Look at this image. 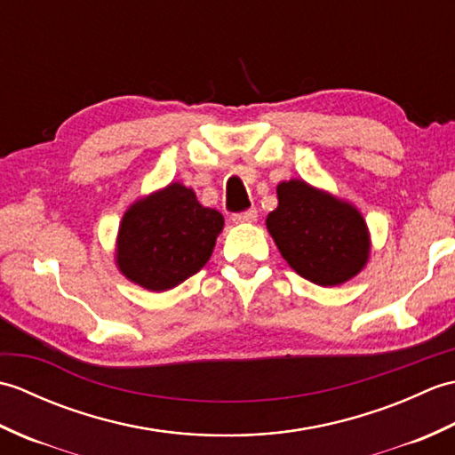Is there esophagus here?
I'll return each mask as SVG.
<instances>
[{"label":"esophagus","mask_w":455,"mask_h":455,"mask_svg":"<svg viewBox=\"0 0 455 455\" xmlns=\"http://www.w3.org/2000/svg\"><path fill=\"white\" fill-rule=\"evenodd\" d=\"M258 219V211L256 209H248V211H240L233 215V222H254Z\"/></svg>","instance_id":"1"}]
</instances>
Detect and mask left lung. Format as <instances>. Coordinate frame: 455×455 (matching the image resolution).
Here are the masks:
<instances>
[{
    "label": "left lung",
    "instance_id": "8db88e82",
    "mask_svg": "<svg viewBox=\"0 0 455 455\" xmlns=\"http://www.w3.org/2000/svg\"><path fill=\"white\" fill-rule=\"evenodd\" d=\"M279 205L267 230L295 272L323 287L340 285L365 266L370 235L352 205L301 180L277 186Z\"/></svg>",
    "mask_w": 455,
    "mask_h": 455
}]
</instances>
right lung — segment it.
Returning <instances> with one entry per match:
<instances>
[{
	"label": "right lung",
	"mask_w": 455,
	"mask_h": 455,
	"mask_svg": "<svg viewBox=\"0 0 455 455\" xmlns=\"http://www.w3.org/2000/svg\"><path fill=\"white\" fill-rule=\"evenodd\" d=\"M222 225L219 211L203 207L181 183H170L124 212L117 264L131 282L166 291L207 264Z\"/></svg>",
	"instance_id": "1"
}]
</instances>
